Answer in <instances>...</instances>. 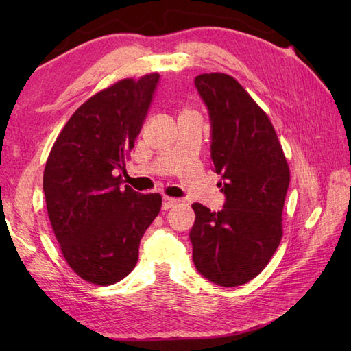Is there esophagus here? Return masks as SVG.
I'll use <instances>...</instances> for the list:
<instances>
[{"label":"esophagus","mask_w":351,"mask_h":351,"mask_svg":"<svg viewBox=\"0 0 351 351\" xmlns=\"http://www.w3.org/2000/svg\"><path fill=\"white\" fill-rule=\"evenodd\" d=\"M176 204L178 200L173 197H169V196L162 197V210H170V208H173Z\"/></svg>","instance_id":"1"}]
</instances>
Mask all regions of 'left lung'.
I'll return each mask as SVG.
<instances>
[{
	"label": "left lung",
	"instance_id": "8db88e82",
	"mask_svg": "<svg viewBox=\"0 0 351 351\" xmlns=\"http://www.w3.org/2000/svg\"><path fill=\"white\" fill-rule=\"evenodd\" d=\"M195 84L210 110L211 160L226 202L217 213L191 205L193 261L206 279L238 287L279 247L289 167L270 119L234 77L202 73Z\"/></svg>",
	"mask_w": 351,
	"mask_h": 351
}]
</instances>
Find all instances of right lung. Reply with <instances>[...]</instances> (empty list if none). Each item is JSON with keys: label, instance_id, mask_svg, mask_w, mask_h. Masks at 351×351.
Masks as SVG:
<instances>
[{"label": "right lung", "instance_id": "add662e5", "mask_svg": "<svg viewBox=\"0 0 351 351\" xmlns=\"http://www.w3.org/2000/svg\"><path fill=\"white\" fill-rule=\"evenodd\" d=\"M160 75L125 78L93 95L58 134L43 171L51 228L66 263L86 282L113 285L138 259L145 230L161 210L116 175L130 160Z\"/></svg>", "mask_w": 351, "mask_h": 351}]
</instances>
